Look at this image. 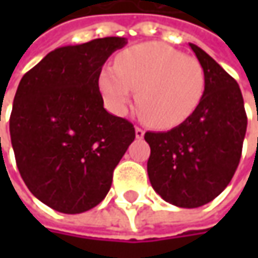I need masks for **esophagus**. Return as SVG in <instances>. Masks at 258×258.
Masks as SVG:
<instances>
[{
  "label": "esophagus",
  "mask_w": 258,
  "mask_h": 258,
  "mask_svg": "<svg viewBox=\"0 0 258 258\" xmlns=\"http://www.w3.org/2000/svg\"><path fill=\"white\" fill-rule=\"evenodd\" d=\"M135 135H136V138H138V139H142L145 135V131L142 129V127L136 126V127H135Z\"/></svg>",
  "instance_id": "1"
}]
</instances>
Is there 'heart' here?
Segmentation results:
<instances>
[{"mask_svg":"<svg viewBox=\"0 0 258 258\" xmlns=\"http://www.w3.org/2000/svg\"><path fill=\"white\" fill-rule=\"evenodd\" d=\"M99 87L106 103L122 113L136 92V107L146 123L166 129L197 110L205 92L200 61L164 43H144L122 51L114 69H104Z\"/></svg>","mask_w":258,"mask_h":258,"instance_id":"1","label":"heart"}]
</instances>
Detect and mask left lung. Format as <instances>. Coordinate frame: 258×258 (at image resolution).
<instances>
[{"label": "left lung", "instance_id": "left-lung-1", "mask_svg": "<svg viewBox=\"0 0 258 258\" xmlns=\"http://www.w3.org/2000/svg\"><path fill=\"white\" fill-rule=\"evenodd\" d=\"M189 47L203 66L205 92L197 110L168 132H146L148 175L166 203L197 208L217 198L240 164L247 114L231 76L198 45Z\"/></svg>", "mask_w": 258, "mask_h": 258}]
</instances>
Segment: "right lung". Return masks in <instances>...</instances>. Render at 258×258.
I'll return each mask as SVG.
<instances>
[{"instance_id":"obj_1","label":"right lung","mask_w":258,"mask_h":258,"mask_svg":"<svg viewBox=\"0 0 258 258\" xmlns=\"http://www.w3.org/2000/svg\"><path fill=\"white\" fill-rule=\"evenodd\" d=\"M126 43L104 37L55 48L18 85L10 116L17 168L55 211L80 214L102 203L134 142V124L109 113L99 90L106 60Z\"/></svg>"}]
</instances>
